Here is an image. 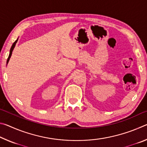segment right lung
<instances>
[{"mask_svg":"<svg viewBox=\"0 0 147 147\" xmlns=\"http://www.w3.org/2000/svg\"><path fill=\"white\" fill-rule=\"evenodd\" d=\"M17 40H18V39H17V40L14 42L13 44L12 45V46H11V49H10V51H9V56H8V59H7V63H8V61H9V58H10V57H11V56L12 51H13V49H14V47H15V46H16V43H17Z\"/></svg>","mask_w":147,"mask_h":147,"instance_id":"right-lung-1","label":"right lung"}]
</instances>
